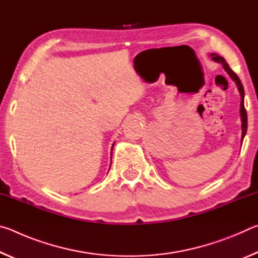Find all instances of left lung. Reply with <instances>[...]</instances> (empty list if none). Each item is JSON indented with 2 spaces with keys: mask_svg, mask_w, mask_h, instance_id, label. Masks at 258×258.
<instances>
[{
  "mask_svg": "<svg viewBox=\"0 0 258 258\" xmlns=\"http://www.w3.org/2000/svg\"><path fill=\"white\" fill-rule=\"evenodd\" d=\"M211 56H212V59L214 61H216V62H220V63L223 64V67H224V69L226 71V73L229 74V75L231 76V78H232V80L235 82V84H237V86H238V90H239V92H240V95H241V102H240V116H241V121H242V125H241L242 135H241V138L243 140L244 135H246V131H247V112H246V109H244V104H243L244 91H243V86L241 84V81H240V78L238 77L237 74H235L232 71V69L230 68V66L228 64V62H226L224 58H222V56L217 55L215 53H212ZM242 140H241V142H242Z\"/></svg>",
  "mask_w": 258,
  "mask_h": 258,
  "instance_id": "obj_1",
  "label": "left lung"
}]
</instances>
